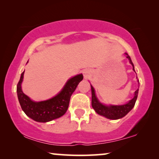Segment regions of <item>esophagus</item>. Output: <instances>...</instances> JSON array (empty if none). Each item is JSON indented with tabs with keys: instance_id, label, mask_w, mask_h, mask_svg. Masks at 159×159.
<instances>
[{
	"instance_id": "34e87169",
	"label": "esophagus",
	"mask_w": 159,
	"mask_h": 159,
	"mask_svg": "<svg viewBox=\"0 0 159 159\" xmlns=\"http://www.w3.org/2000/svg\"><path fill=\"white\" fill-rule=\"evenodd\" d=\"M84 79H87L88 77L89 76V72L88 70H84Z\"/></svg>"
}]
</instances>
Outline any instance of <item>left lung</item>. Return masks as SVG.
I'll return each instance as SVG.
<instances>
[{
	"label": "left lung",
	"mask_w": 159,
	"mask_h": 159,
	"mask_svg": "<svg viewBox=\"0 0 159 159\" xmlns=\"http://www.w3.org/2000/svg\"><path fill=\"white\" fill-rule=\"evenodd\" d=\"M126 55V58L129 60V62L133 66V70L135 71L134 63H132V61L130 56L128 55V53H125ZM91 87V93H92V99H91V105L95 111L98 114L108 119L111 120H117L119 118L124 117L134 107L135 103H136L137 97H138L139 89L134 92V96L131 100H130L129 102L124 104V105H105L101 103L96 96L94 88Z\"/></svg>",
	"instance_id": "obj_1"
}]
</instances>
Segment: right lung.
I'll return each mask as SVG.
<instances>
[{
	"label": "right lung",
	"mask_w": 159,
	"mask_h": 159,
	"mask_svg": "<svg viewBox=\"0 0 159 159\" xmlns=\"http://www.w3.org/2000/svg\"><path fill=\"white\" fill-rule=\"evenodd\" d=\"M24 72L25 70L21 73L20 80L17 85L19 103L22 110L28 117L41 123L51 121L65 114L69 106L70 96L84 79L83 74L75 75L67 80L64 86L56 96L46 101L36 102L32 101L22 91L21 84L23 80Z\"/></svg>",
	"instance_id": "1"
}]
</instances>
